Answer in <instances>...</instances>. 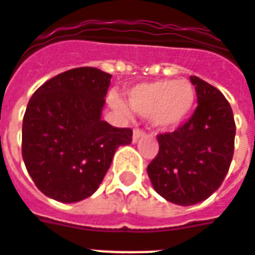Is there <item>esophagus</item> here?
Masks as SVG:
<instances>
[{"instance_id":"1","label":"esophagus","mask_w":255,"mask_h":255,"mask_svg":"<svg viewBox=\"0 0 255 255\" xmlns=\"http://www.w3.org/2000/svg\"><path fill=\"white\" fill-rule=\"evenodd\" d=\"M144 135H146V132H144L143 129H140V128H135V129H133V135H132L133 142H136L138 139H140L142 136H144Z\"/></svg>"}]
</instances>
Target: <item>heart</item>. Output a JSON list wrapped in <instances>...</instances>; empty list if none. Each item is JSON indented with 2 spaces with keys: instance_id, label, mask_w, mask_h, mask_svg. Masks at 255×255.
<instances>
[{
  "instance_id": "b5f03b06",
  "label": "heart",
  "mask_w": 255,
  "mask_h": 255,
  "mask_svg": "<svg viewBox=\"0 0 255 255\" xmlns=\"http://www.w3.org/2000/svg\"><path fill=\"white\" fill-rule=\"evenodd\" d=\"M195 90L186 80H157L135 86L128 91V104L139 115L150 116L155 127L175 129L187 120L195 106ZM117 109L120 101L113 100Z\"/></svg>"
}]
</instances>
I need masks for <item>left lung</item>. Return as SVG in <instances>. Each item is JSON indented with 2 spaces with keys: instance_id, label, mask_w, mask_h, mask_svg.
<instances>
[{
  "instance_id": "8db88e82",
  "label": "left lung",
  "mask_w": 255,
  "mask_h": 255,
  "mask_svg": "<svg viewBox=\"0 0 255 255\" xmlns=\"http://www.w3.org/2000/svg\"><path fill=\"white\" fill-rule=\"evenodd\" d=\"M198 106L173 132L158 133L160 150L147 165L153 187L166 201L190 206L208 199L224 182L234 157L235 120L221 91L198 76Z\"/></svg>"
}]
</instances>
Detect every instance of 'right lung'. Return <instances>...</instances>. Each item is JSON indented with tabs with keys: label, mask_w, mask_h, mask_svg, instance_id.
Wrapping results in <instances>:
<instances>
[{
	"label": "right lung",
	"mask_w": 255,
	"mask_h": 255,
	"mask_svg": "<svg viewBox=\"0 0 255 255\" xmlns=\"http://www.w3.org/2000/svg\"><path fill=\"white\" fill-rule=\"evenodd\" d=\"M112 75L73 68L49 79L31 97L23 117L21 154L46 197L72 203L94 194L115 151L132 142L131 128L101 119Z\"/></svg>",
	"instance_id": "obj_1"
}]
</instances>
